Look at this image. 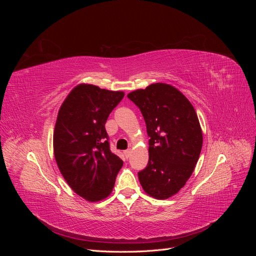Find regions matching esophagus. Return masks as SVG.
<instances>
[{
    "label": "esophagus",
    "mask_w": 256,
    "mask_h": 256,
    "mask_svg": "<svg viewBox=\"0 0 256 256\" xmlns=\"http://www.w3.org/2000/svg\"><path fill=\"white\" fill-rule=\"evenodd\" d=\"M130 154H131V150H127L124 152V154H125L126 158H129V157H130Z\"/></svg>",
    "instance_id": "esophagus-1"
}]
</instances>
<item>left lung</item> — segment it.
<instances>
[{"label": "left lung", "mask_w": 256, "mask_h": 256, "mask_svg": "<svg viewBox=\"0 0 256 256\" xmlns=\"http://www.w3.org/2000/svg\"><path fill=\"white\" fill-rule=\"evenodd\" d=\"M127 97L140 109L150 136V160L138 173L147 194L166 200L176 194L190 178L203 145L194 108L172 85L150 84Z\"/></svg>", "instance_id": "left-lung-1"}]
</instances>
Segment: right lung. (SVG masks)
<instances>
[{
    "instance_id": "obj_1",
    "label": "right lung",
    "mask_w": 256,
    "mask_h": 256,
    "mask_svg": "<svg viewBox=\"0 0 256 256\" xmlns=\"http://www.w3.org/2000/svg\"><path fill=\"white\" fill-rule=\"evenodd\" d=\"M124 92L80 84L64 100L53 134L54 157L67 184L88 202L110 196L122 160L110 150L106 122Z\"/></svg>"
}]
</instances>
